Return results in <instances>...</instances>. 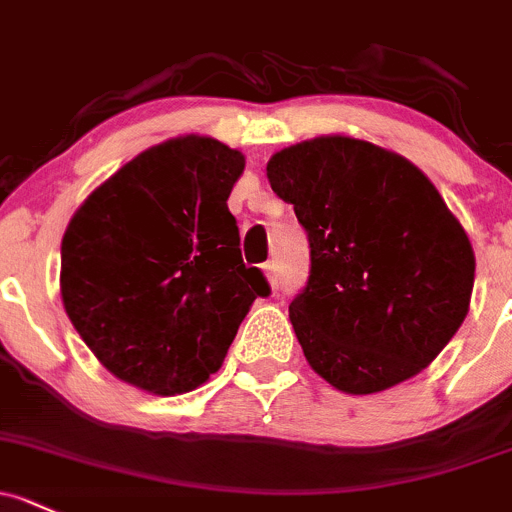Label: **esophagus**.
Segmentation results:
<instances>
[{"instance_id": "obj_1", "label": "esophagus", "mask_w": 512, "mask_h": 512, "mask_svg": "<svg viewBox=\"0 0 512 512\" xmlns=\"http://www.w3.org/2000/svg\"><path fill=\"white\" fill-rule=\"evenodd\" d=\"M262 272H265L267 282H270L272 289L279 287V279H277V270H274V262H267L265 267H262Z\"/></svg>"}]
</instances>
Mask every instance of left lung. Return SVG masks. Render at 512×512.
<instances>
[{
	"instance_id": "obj_1",
	"label": "left lung",
	"mask_w": 512,
	"mask_h": 512,
	"mask_svg": "<svg viewBox=\"0 0 512 512\" xmlns=\"http://www.w3.org/2000/svg\"><path fill=\"white\" fill-rule=\"evenodd\" d=\"M267 179L309 233L311 274L289 321L311 370L346 395L422 373L464 324L476 255L422 169L321 134L279 149Z\"/></svg>"
}]
</instances>
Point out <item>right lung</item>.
<instances>
[{
  "mask_svg": "<svg viewBox=\"0 0 512 512\" xmlns=\"http://www.w3.org/2000/svg\"><path fill=\"white\" fill-rule=\"evenodd\" d=\"M245 154L206 134L144 149L95 188L61 242V299L122 383L181 395L218 373L265 277L245 267L228 196Z\"/></svg>",
  "mask_w": 512,
  "mask_h": 512,
  "instance_id": "right-lung-1",
  "label": "right lung"
}]
</instances>
